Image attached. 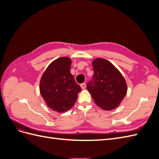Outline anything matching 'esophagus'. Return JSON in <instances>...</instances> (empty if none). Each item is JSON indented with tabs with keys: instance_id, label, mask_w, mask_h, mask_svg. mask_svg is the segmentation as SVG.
<instances>
[{
	"instance_id": "34e87169",
	"label": "esophagus",
	"mask_w": 159,
	"mask_h": 159,
	"mask_svg": "<svg viewBox=\"0 0 159 159\" xmlns=\"http://www.w3.org/2000/svg\"><path fill=\"white\" fill-rule=\"evenodd\" d=\"M80 86H81V89H85V88H86V84H85V83H83V84H81L80 85Z\"/></svg>"
}]
</instances>
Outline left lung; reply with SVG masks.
<instances>
[{
	"mask_svg": "<svg viewBox=\"0 0 159 159\" xmlns=\"http://www.w3.org/2000/svg\"><path fill=\"white\" fill-rule=\"evenodd\" d=\"M93 78L87 89L96 105L104 110L117 107L127 94V85L122 74L107 60L97 58L93 61Z\"/></svg>",
	"mask_w": 159,
	"mask_h": 159,
	"instance_id": "obj_1",
	"label": "left lung"
}]
</instances>
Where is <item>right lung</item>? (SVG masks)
I'll return each instance as SVG.
<instances>
[{
	"label": "right lung",
	"mask_w": 159,
	"mask_h": 159,
	"mask_svg": "<svg viewBox=\"0 0 159 159\" xmlns=\"http://www.w3.org/2000/svg\"><path fill=\"white\" fill-rule=\"evenodd\" d=\"M71 60L61 57L48 66L40 81V91L45 103L58 113L74 106L81 91L70 72Z\"/></svg>",
	"instance_id": "obj_1"
}]
</instances>
